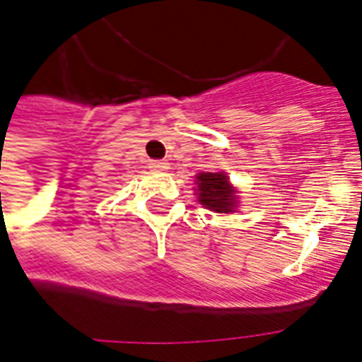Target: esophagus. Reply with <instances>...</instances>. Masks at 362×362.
Instances as JSON below:
<instances>
[{
	"label": "esophagus",
	"mask_w": 362,
	"mask_h": 362,
	"mask_svg": "<svg viewBox=\"0 0 362 362\" xmlns=\"http://www.w3.org/2000/svg\"><path fill=\"white\" fill-rule=\"evenodd\" d=\"M150 169L152 170H167L169 169V163L167 161H163V159H153V161H150Z\"/></svg>",
	"instance_id": "obj_1"
}]
</instances>
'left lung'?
Wrapping results in <instances>:
<instances>
[{
    "mask_svg": "<svg viewBox=\"0 0 362 362\" xmlns=\"http://www.w3.org/2000/svg\"><path fill=\"white\" fill-rule=\"evenodd\" d=\"M199 203L214 212H233L235 204V189L229 184L223 173H201L197 175Z\"/></svg>",
    "mask_w": 362,
    "mask_h": 362,
    "instance_id": "1",
    "label": "left lung"
}]
</instances>
